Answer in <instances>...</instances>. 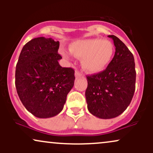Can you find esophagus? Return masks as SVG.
<instances>
[{
  "label": "esophagus",
  "instance_id": "34e87169",
  "mask_svg": "<svg viewBox=\"0 0 153 153\" xmlns=\"http://www.w3.org/2000/svg\"><path fill=\"white\" fill-rule=\"evenodd\" d=\"M75 78H80V77H82V75L80 73V72L78 71H76L75 72Z\"/></svg>",
  "mask_w": 153,
  "mask_h": 153
}]
</instances>
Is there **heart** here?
<instances>
[{
	"mask_svg": "<svg viewBox=\"0 0 153 153\" xmlns=\"http://www.w3.org/2000/svg\"><path fill=\"white\" fill-rule=\"evenodd\" d=\"M73 55L82 58V67L85 71L91 73L101 72L109 64L114 52V46L108 40L101 39H87L73 42L70 46ZM61 54L66 59H71V52L61 50Z\"/></svg>",
	"mask_w": 153,
	"mask_h": 153,
	"instance_id": "1",
	"label": "heart"
}]
</instances>
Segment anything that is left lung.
<instances>
[{
  "mask_svg": "<svg viewBox=\"0 0 153 153\" xmlns=\"http://www.w3.org/2000/svg\"><path fill=\"white\" fill-rule=\"evenodd\" d=\"M116 47L114 57L101 73L87 76L85 98L89 112L100 119L115 118L124 111L135 91L134 56L114 35H108Z\"/></svg>",
  "mask_w": 153,
  "mask_h": 153,
  "instance_id": "8db88e82",
  "label": "left lung"
}]
</instances>
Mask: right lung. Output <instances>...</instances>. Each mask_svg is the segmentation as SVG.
<instances>
[{"label": "right lung", "instance_id": "obj_1", "mask_svg": "<svg viewBox=\"0 0 153 153\" xmlns=\"http://www.w3.org/2000/svg\"><path fill=\"white\" fill-rule=\"evenodd\" d=\"M59 41L34 38L24 45L16 67V88L23 105L36 117L46 119L60 113L74 85L75 71L58 61Z\"/></svg>", "mask_w": 153, "mask_h": 153}]
</instances>
